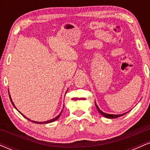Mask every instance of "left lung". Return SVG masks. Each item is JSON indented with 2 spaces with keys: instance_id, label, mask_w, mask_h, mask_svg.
Masks as SVG:
<instances>
[{
  "instance_id": "left-lung-1",
  "label": "left lung",
  "mask_w": 150,
  "mask_h": 150,
  "mask_svg": "<svg viewBox=\"0 0 150 150\" xmlns=\"http://www.w3.org/2000/svg\"><path fill=\"white\" fill-rule=\"evenodd\" d=\"M95 105H96V107H97V108L98 111H99V112L103 116L106 117V118H118V117H120V116H123V115H125V113H123V114H119V115H113V114H108V113H106L103 112V111H101V110L99 109V107H98V106H97V105L96 104V103H95Z\"/></svg>"
}]
</instances>
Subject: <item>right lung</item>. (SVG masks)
Masks as SVG:
<instances>
[{"label":"right lung","instance_id":"obj_1","mask_svg":"<svg viewBox=\"0 0 150 150\" xmlns=\"http://www.w3.org/2000/svg\"><path fill=\"white\" fill-rule=\"evenodd\" d=\"M9 97H10V101H11L12 104H13V106H14V107H15V108H16V107H15V105H14V104H13V101H12L11 98H10V95H9ZM16 109H17V108H16ZM62 111H61V113H60V114H59V115H58V116H56V118H53V119H51V120H46V121H44V122H37V121H34V120H32L29 119V118H27V117H25V116H24V115H23V114H22V113H21V114H22V116H23L24 117H25V118H27V119H28L29 120H30V121L33 122V123H39V124H43V123H51V122H53V121H55V120H57V119H58V118H59V117H60V116H61V113H62Z\"/></svg>","mask_w":150,"mask_h":150}]
</instances>
